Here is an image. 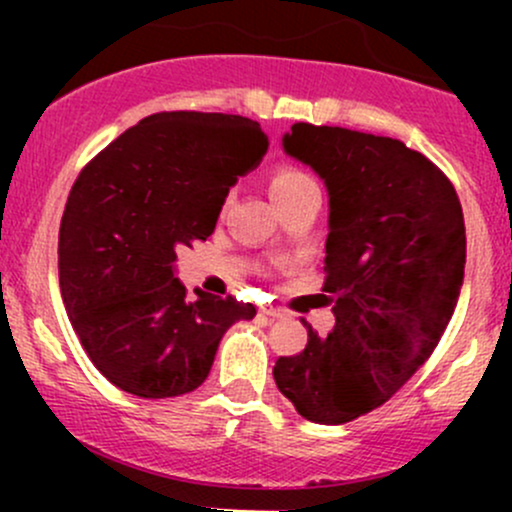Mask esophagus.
<instances>
[{
  "mask_svg": "<svg viewBox=\"0 0 512 512\" xmlns=\"http://www.w3.org/2000/svg\"><path fill=\"white\" fill-rule=\"evenodd\" d=\"M260 313L267 315L269 320H279V317H284V310L272 308V305H264V308H260Z\"/></svg>",
  "mask_w": 512,
  "mask_h": 512,
  "instance_id": "esophagus-1",
  "label": "esophagus"
}]
</instances>
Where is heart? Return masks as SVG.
Wrapping results in <instances>:
<instances>
[{"label": "heart", "mask_w": 512, "mask_h": 512, "mask_svg": "<svg viewBox=\"0 0 512 512\" xmlns=\"http://www.w3.org/2000/svg\"><path fill=\"white\" fill-rule=\"evenodd\" d=\"M310 190H317L313 175L298 166H279L269 178V195H272L274 204L289 202V199Z\"/></svg>", "instance_id": "b5f03b06"}]
</instances>
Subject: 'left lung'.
I'll return each instance as SVG.
<instances>
[{
    "mask_svg": "<svg viewBox=\"0 0 512 512\" xmlns=\"http://www.w3.org/2000/svg\"><path fill=\"white\" fill-rule=\"evenodd\" d=\"M286 156L330 197L325 243L334 327L274 366L279 392L313 424L339 426L387 402L436 349L460 298L464 219L455 187L399 139L296 122Z\"/></svg>",
    "mask_w": 512,
    "mask_h": 512,
    "instance_id": "1",
    "label": "left lung"
}]
</instances>
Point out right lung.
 I'll list each match as a JSON object with an SVG mask.
<instances>
[{"mask_svg": "<svg viewBox=\"0 0 512 512\" xmlns=\"http://www.w3.org/2000/svg\"><path fill=\"white\" fill-rule=\"evenodd\" d=\"M267 134L223 113L139 120L76 178L60 226V291L81 346L115 387L180 397L207 380L228 327L255 305L175 276L180 248L214 233L228 190L260 166Z\"/></svg>", "mask_w": 512, "mask_h": 512, "instance_id": "right-lung-1", "label": "right lung"}]
</instances>
